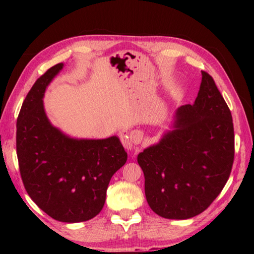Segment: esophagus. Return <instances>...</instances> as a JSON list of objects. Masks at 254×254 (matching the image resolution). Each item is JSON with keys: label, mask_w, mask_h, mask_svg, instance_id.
Instances as JSON below:
<instances>
[{"label": "esophagus", "mask_w": 254, "mask_h": 254, "mask_svg": "<svg viewBox=\"0 0 254 254\" xmlns=\"http://www.w3.org/2000/svg\"><path fill=\"white\" fill-rule=\"evenodd\" d=\"M121 139L126 149L130 150V151H135L136 147L141 143V140H142V133L137 130H126L121 133Z\"/></svg>", "instance_id": "esophagus-1"}]
</instances>
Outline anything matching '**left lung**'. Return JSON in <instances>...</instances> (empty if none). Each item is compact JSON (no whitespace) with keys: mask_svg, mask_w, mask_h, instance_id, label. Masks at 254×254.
I'll return each instance as SVG.
<instances>
[{"mask_svg":"<svg viewBox=\"0 0 254 254\" xmlns=\"http://www.w3.org/2000/svg\"><path fill=\"white\" fill-rule=\"evenodd\" d=\"M233 159L231 111L214 79L201 71L194 104L178 107L169 130L137 154L150 208L170 220L204 212L225 186Z\"/></svg>","mask_w":254,"mask_h":254,"instance_id":"1","label":"left lung"}]
</instances>
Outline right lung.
<instances>
[{"mask_svg": "<svg viewBox=\"0 0 254 254\" xmlns=\"http://www.w3.org/2000/svg\"><path fill=\"white\" fill-rule=\"evenodd\" d=\"M64 68L58 64L38 78L16 122V154L21 178L31 199L54 220L85 222L105 203L110 180L127 162L119 136L72 137L47 117L46 89Z\"/></svg>", "mask_w": 254, "mask_h": 254, "instance_id": "right-lung-1", "label": "right lung"}]
</instances>
